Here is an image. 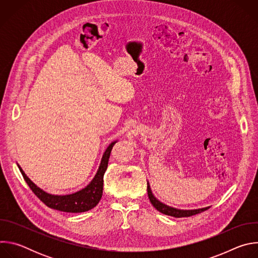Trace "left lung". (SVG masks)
Segmentation results:
<instances>
[{
	"instance_id": "8db88e82",
	"label": "left lung",
	"mask_w": 258,
	"mask_h": 258,
	"mask_svg": "<svg viewBox=\"0 0 258 258\" xmlns=\"http://www.w3.org/2000/svg\"><path fill=\"white\" fill-rule=\"evenodd\" d=\"M147 191H148V197L150 199L151 204L161 213L166 214V215H170L173 217H188V216H192L198 213H201L207 209H209V207H205V208H200V209H193V210H180V209H176L170 206H167L163 203H161L159 200H157L154 195L152 194V191L150 189V185L149 182L147 183Z\"/></svg>"
}]
</instances>
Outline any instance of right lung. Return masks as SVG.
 <instances>
[{
  "mask_svg": "<svg viewBox=\"0 0 258 258\" xmlns=\"http://www.w3.org/2000/svg\"><path fill=\"white\" fill-rule=\"evenodd\" d=\"M115 143H116V141L110 144L108 146V148L106 149V151L104 152L99 169H98L95 177L93 178V180L89 183L86 188L82 189L79 192L73 193V194L52 195V194L46 193L45 191L40 189L38 186L34 185V183L27 177V175L24 173V171L22 170V168L19 165H18V167H19L26 183L31 189V191L48 207L59 210V211L71 212V213L85 212V211H88V210L94 208L101 200V197L103 194L104 173L108 166L110 153H111V150H112Z\"/></svg>",
  "mask_w": 258,
  "mask_h": 258,
  "instance_id": "right-lung-1",
  "label": "right lung"
}]
</instances>
